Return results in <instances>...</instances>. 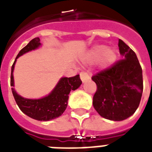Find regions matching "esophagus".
<instances>
[{
    "instance_id": "34e87169",
    "label": "esophagus",
    "mask_w": 152,
    "mask_h": 152,
    "mask_svg": "<svg viewBox=\"0 0 152 152\" xmlns=\"http://www.w3.org/2000/svg\"><path fill=\"white\" fill-rule=\"evenodd\" d=\"M80 79L83 83H84L86 81L89 80L91 79L90 76H89L86 72H81L80 74Z\"/></svg>"
}]
</instances>
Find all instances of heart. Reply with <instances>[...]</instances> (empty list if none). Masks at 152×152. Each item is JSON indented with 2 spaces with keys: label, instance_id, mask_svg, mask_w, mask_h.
<instances>
[{
  "label": "heart",
  "instance_id": "heart-1",
  "mask_svg": "<svg viewBox=\"0 0 152 152\" xmlns=\"http://www.w3.org/2000/svg\"><path fill=\"white\" fill-rule=\"evenodd\" d=\"M117 52L112 48H107L104 45H97L93 46L87 53L84 61L88 63L97 61L101 69H107L110 67L117 60Z\"/></svg>",
  "mask_w": 152,
  "mask_h": 152
}]
</instances>
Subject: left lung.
<instances>
[{
    "instance_id": "left-lung-1",
    "label": "left lung",
    "mask_w": 152,
    "mask_h": 152,
    "mask_svg": "<svg viewBox=\"0 0 152 152\" xmlns=\"http://www.w3.org/2000/svg\"><path fill=\"white\" fill-rule=\"evenodd\" d=\"M123 59L91 77L97 85L93 106L102 118L123 121L137 110L143 93L142 69L135 52L119 39Z\"/></svg>"
}]
</instances>
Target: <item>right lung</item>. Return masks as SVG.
<instances>
[{"instance_id":"obj_1","label":"right lung","mask_w":152,"mask_h":152,"mask_svg":"<svg viewBox=\"0 0 152 152\" xmlns=\"http://www.w3.org/2000/svg\"><path fill=\"white\" fill-rule=\"evenodd\" d=\"M41 46L39 38H34L27 44V46L20 51L15 61L12 66L11 72V86L13 96L16 104L23 113L30 118L42 121H47L58 118L64 113L67 108L69 93L75 91L82 83L80 75L73 77H62L60 79L53 90L48 95L39 99H31L18 95L14 89V77L13 71L15 61L18 57L22 56L29 51L34 50Z\"/></svg>"}]
</instances>
